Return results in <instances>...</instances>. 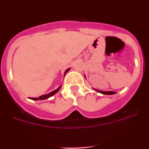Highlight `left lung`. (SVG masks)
<instances>
[{
	"label": "left lung",
	"mask_w": 149,
	"mask_h": 149,
	"mask_svg": "<svg viewBox=\"0 0 149 149\" xmlns=\"http://www.w3.org/2000/svg\"><path fill=\"white\" fill-rule=\"evenodd\" d=\"M94 89V88H93ZM95 90L97 91L98 93H101V94H104V95H113V94H116V92H113V91H101V90H98V89H94Z\"/></svg>",
	"instance_id": "left-lung-1"
}]
</instances>
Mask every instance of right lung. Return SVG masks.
I'll list each match as a JSON object with an SVG mask.
<instances>
[{
    "label": "right lung",
    "mask_w": 149,
    "mask_h": 149,
    "mask_svg": "<svg viewBox=\"0 0 149 149\" xmlns=\"http://www.w3.org/2000/svg\"><path fill=\"white\" fill-rule=\"evenodd\" d=\"M69 70H70V68H68V69H66V70H65V73H64V75H65V73H66V72H68ZM60 88H61V86H59V87L57 88V89H55V90H54V91H52L51 93H48V94H45V95H41V96H39V98H30V99L34 100V101H37V100H45V99H47V98H50V97H51V96H53L54 95L56 94V93H57V92H58L59 90H60Z\"/></svg>",
    "instance_id": "right-lung-1"
}]
</instances>
